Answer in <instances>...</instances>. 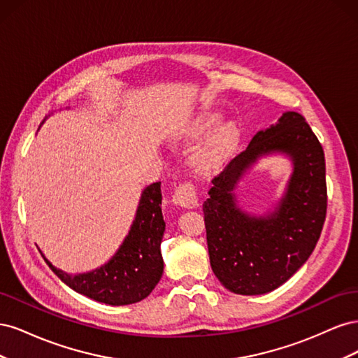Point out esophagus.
<instances>
[{
  "label": "esophagus",
  "mask_w": 358,
  "mask_h": 358,
  "mask_svg": "<svg viewBox=\"0 0 358 358\" xmlns=\"http://www.w3.org/2000/svg\"><path fill=\"white\" fill-rule=\"evenodd\" d=\"M173 203L182 209H194L199 206V199L196 189L192 188L189 183H182L175 191V196H173Z\"/></svg>",
  "instance_id": "34e87169"
}]
</instances>
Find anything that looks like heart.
I'll return each instance as SVG.
<instances>
[{
  "label": "heart",
  "mask_w": 358,
  "mask_h": 358,
  "mask_svg": "<svg viewBox=\"0 0 358 358\" xmlns=\"http://www.w3.org/2000/svg\"><path fill=\"white\" fill-rule=\"evenodd\" d=\"M224 113L213 109L200 110L182 129V136L187 138H199L211 131L203 138V142L194 150L191 164L197 173L210 175L220 170L236 152L242 140L241 127L236 121L220 124Z\"/></svg>",
  "instance_id": "b5f03b06"
}]
</instances>
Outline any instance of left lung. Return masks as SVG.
<instances>
[{
	"label": "left lung",
	"mask_w": 358,
	"mask_h": 358,
	"mask_svg": "<svg viewBox=\"0 0 358 358\" xmlns=\"http://www.w3.org/2000/svg\"><path fill=\"white\" fill-rule=\"evenodd\" d=\"M272 155L292 162L286 189L272 210L248 213L236 200V185L259 159ZM212 185L203 212L215 276L242 296L266 294L287 282L315 249L327 210L324 150L305 117L282 113Z\"/></svg>",
	"instance_id": "8db88e82"
}]
</instances>
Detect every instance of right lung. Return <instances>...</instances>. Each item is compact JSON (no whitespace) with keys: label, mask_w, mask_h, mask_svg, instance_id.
I'll return each mask as SVG.
<instances>
[{"label":"right lung","mask_w":358,"mask_h":358,"mask_svg":"<svg viewBox=\"0 0 358 358\" xmlns=\"http://www.w3.org/2000/svg\"><path fill=\"white\" fill-rule=\"evenodd\" d=\"M161 200L159 182L142 191L134 221L124 242L109 262L90 272L67 273L53 266L43 252L41 255L52 272L79 294L112 306L133 305L152 292L164 270L161 241L166 222L161 212Z\"/></svg>","instance_id":"add662e5"}]
</instances>
